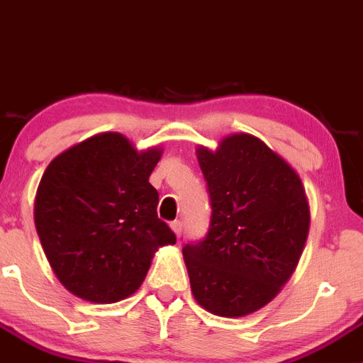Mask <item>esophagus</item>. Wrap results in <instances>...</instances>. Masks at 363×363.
<instances>
[{
    "instance_id": "1",
    "label": "esophagus",
    "mask_w": 363,
    "mask_h": 363,
    "mask_svg": "<svg viewBox=\"0 0 363 363\" xmlns=\"http://www.w3.org/2000/svg\"><path fill=\"white\" fill-rule=\"evenodd\" d=\"M170 227H172V230H174V234L177 235V238H181V234H182V223H181V221H174V223H170Z\"/></svg>"
}]
</instances>
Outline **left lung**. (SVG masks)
<instances>
[{
    "instance_id": "obj_1",
    "label": "left lung",
    "mask_w": 363,
    "mask_h": 363,
    "mask_svg": "<svg viewBox=\"0 0 363 363\" xmlns=\"http://www.w3.org/2000/svg\"><path fill=\"white\" fill-rule=\"evenodd\" d=\"M211 196L203 241L182 248L196 303L242 318L269 303L296 269L311 228L300 175L248 133L196 147Z\"/></svg>"
}]
</instances>
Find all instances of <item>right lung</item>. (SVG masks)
<instances>
[{
  "instance_id": "1",
  "label": "right lung",
  "mask_w": 363,
  "mask_h": 363,
  "mask_svg": "<svg viewBox=\"0 0 363 363\" xmlns=\"http://www.w3.org/2000/svg\"><path fill=\"white\" fill-rule=\"evenodd\" d=\"M163 149L138 150L121 133H101L63 150L35 196V227L56 279L74 296L117 303L140 289L152 257L175 245L157 218L150 174Z\"/></svg>"
}]
</instances>
